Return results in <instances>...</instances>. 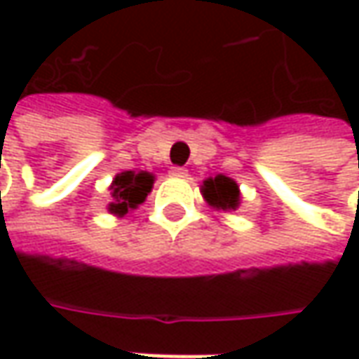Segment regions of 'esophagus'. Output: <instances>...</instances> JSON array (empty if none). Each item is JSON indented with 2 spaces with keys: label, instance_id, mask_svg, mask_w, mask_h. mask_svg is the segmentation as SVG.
<instances>
[{
  "label": "esophagus",
  "instance_id": "1",
  "mask_svg": "<svg viewBox=\"0 0 359 359\" xmlns=\"http://www.w3.org/2000/svg\"><path fill=\"white\" fill-rule=\"evenodd\" d=\"M170 173H172L173 177H186L187 170L186 168H180V165H175V168H172V170H170Z\"/></svg>",
  "mask_w": 359,
  "mask_h": 359
}]
</instances>
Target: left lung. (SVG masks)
Instances as JSON below:
<instances>
[{
  "label": "left lung",
  "mask_w": 359,
  "mask_h": 359,
  "mask_svg": "<svg viewBox=\"0 0 359 359\" xmlns=\"http://www.w3.org/2000/svg\"><path fill=\"white\" fill-rule=\"evenodd\" d=\"M203 198L217 210H236L240 203V189L233 180L226 175H215L203 182Z\"/></svg>",
  "instance_id": "obj_1"
}]
</instances>
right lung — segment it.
<instances>
[{
	"mask_svg": "<svg viewBox=\"0 0 359 359\" xmlns=\"http://www.w3.org/2000/svg\"><path fill=\"white\" fill-rule=\"evenodd\" d=\"M151 186H154V175L147 172H123L116 175L111 186L114 201L109 203V212L123 215L130 210H135L145 200Z\"/></svg>",
	"mask_w": 359,
	"mask_h": 359,
	"instance_id": "add662e5",
	"label": "right lung"
}]
</instances>
